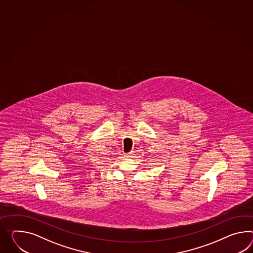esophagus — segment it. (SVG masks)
I'll return each instance as SVG.
<instances>
[{"instance_id": "34e87169", "label": "esophagus", "mask_w": 253, "mask_h": 253, "mask_svg": "<svg viewBox=\"0 0 253 253\" xmlns=\"http://www.w3.org/2000/svg\"><path fill=\"white\" fill-rule=\"evenodd\" d=\"M132 156V153H129V154H126V157H131Z\"/></svg>"}]
</instances>
